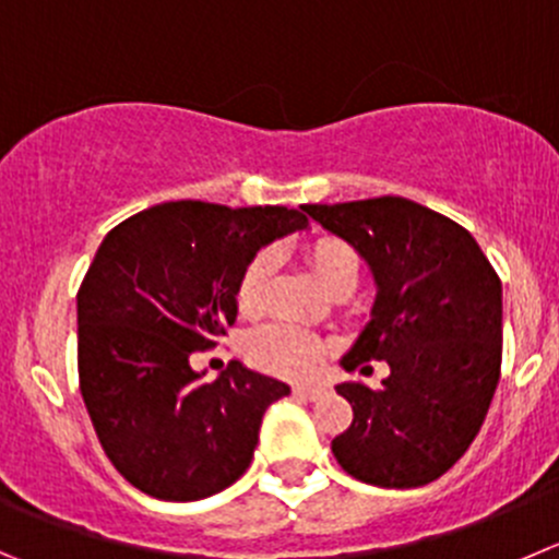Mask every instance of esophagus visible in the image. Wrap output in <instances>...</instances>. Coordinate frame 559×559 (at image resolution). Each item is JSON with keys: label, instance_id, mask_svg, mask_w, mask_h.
Instances as JSON below:
<instances>
[{"label": "esophagus", "instance_id": "esophagus-1", "mask_svg": "<svg viewBox=\"0 0 559 559\" xmlns=\"http://www.w3.org/2000/svg\"><path fill=\"white\" fill-rule=\"evenodd\" d=\"M294 395L307 397V401H318L321 395H326V386L323 384H296Z\"/></svg>", "mask_w": 559, "mask_h": 559}]
</instances>
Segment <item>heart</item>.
<instances>
[{"instance_id":"obj_1","label":"heart","mask_w":559,"mask_h":559,"mask_svg":"<svg viewBox=\"0 0 559 559\" xmlns=\"http://www.w3.org/2000/svg\"><path fill=\"white\" fill-rule=\"evenodd\" d=\"M301 254H305L307 265L312 269L323 290H329L332 296L354 294L359 274H362V260L345 238L321 233V236L305 241ZM271 271H274V260H271L269 252L254 254L241 269L236 283V305L241 316H263ZM243 354H247L249 365L265 370V373L307 376L318 368L321 343H318L316 334L305 332L299 326L271 323V326L260 329L247 340Z\"/></svg>"}]
</instances>
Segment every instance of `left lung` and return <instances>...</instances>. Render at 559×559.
Returning <instances> with one entry per match:
<instances>
[{
    "instance_id": "8db88e82",
    "label": "left lung",
    "mask_w": 559,
    "mask_h": 559,
    "mask_svg": "<svg viewBox=\"0 0 559 559\" xmlns=\"http://www.w3.org/2000/svg\"><path fill=\"white\" fill-rule=\"evenodd\" d=\"M301 209L362 254L379 285L345 370L390 365L381 386H337L354 419L332 439L334 459L362 483L425 486L466 453L497 392L502 283L469 230L406 197Z\"/></svg>"
}]
</instances>
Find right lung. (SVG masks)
Segmentation results:
<instances>
[{"label":"right lung","mask_w":559,"mask_h":559,"mask_svg":"<svg viewBox=\"0 0 559 559\" xmlns=\"http://www.w3.org/2000/svg\"><path fill=\"white\" fill-rule=\"evenodd\" d=\"M307 227L285 205L178 200L106 233L82 288L79 390L106 459L140 491L194 502L252 464L265 408L288 384L233 359L216 381L189 365L236 323V283L263 243Z\"/></svg>","instance_id":"right-lung-1"}]
</instances>
